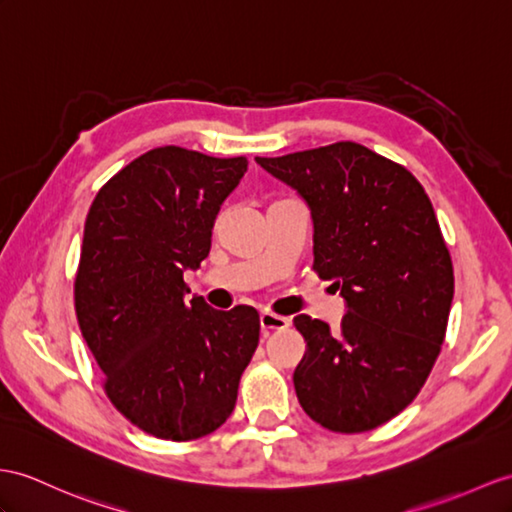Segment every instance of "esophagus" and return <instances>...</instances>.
Returning <instances> with one entry per match:
<instances>
[{
    "instance_id": "esophagus-1",
    "label": "esophagus",
    "mask_w": 512,
    "mask_h": 512,
    "mask_svg": "<svg viewBox=\"0 0 512 512\" xmlns=\"http://www.w3.org/2000/svg\"><path fill=\"white\" fill-rule=\"evenodd\" d=\"M291 319L289 317H280V315H273V313H260V328L263 332H271V330H284L289 328Z\"/></svg>"
}]
</instances>
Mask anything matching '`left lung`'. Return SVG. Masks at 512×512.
I'll return each mask as SVG.
<instances>
[{
	"instance_id": "8db88e82",
	"label": "left lung",
	"mask_w": 512,
	"mask_h": 512,
	"mask_svg": "<svg viewBox=\"0 0 512 512\" xmlns=\"http://www.w3.org/2000/svg\"><path fill=\"white\" fill-rule=\"evenodd\" d=\"M256 162L306 202L313 269L345 302L339 330L293 319L306 341L297 400L332 432L378 428L421 391L450 317L454 269L430 199L413 173L350 141Z\"/></svg>"
}]
</instances>
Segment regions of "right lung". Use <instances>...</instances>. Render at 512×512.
Here are the masks:
<instances>
[{
    "label": "right lung",
    "instance_id": "add662e5",
    "mask_svg": "<svg viewBox=\"0 0 512 512\" xmlns=\"http://www.w3.org/2000/svg\"><path fill=\"white\" fill-rule=\"evenodd\" d=\"M245 171L243 156L156 147L110 178L86 215L80 330L110 402L158 439L193 441L223 426L258 347L252 306L215 310L189 299L182 278L208 256L221 204Z\"/></svg>",
    "mask_w": 512,
    "mask_h": 512
}]
</instances>
